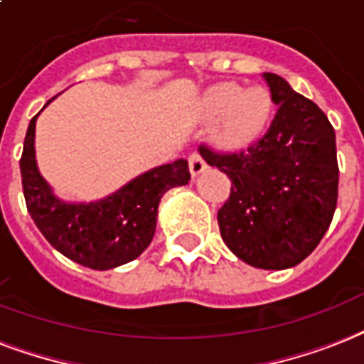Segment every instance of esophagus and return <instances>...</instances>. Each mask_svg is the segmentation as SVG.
<instances>
[{
    "mask_svg": "<svg viewBox=\"0 0 364 364\" xmlns=\"http://www.w3.org/2000/svg\"><path fill=\"white\" fill-rule=\"evenodd\" d=\"M188 163H190V173L191 176H199V174L207 168V163H205V159H203L197 151H193L190 157H188Z\"/></svg>",
    "mask_w": 364,
    "mask_h": 364,
    "instance_id": "1",
    "label": "esophagus"
}]
</instances>
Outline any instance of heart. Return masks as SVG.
<instances>
[{
    "instance_id": "obj_1",
    "label": "heart",
    "mask_w": 364,
    "mask_h": 364,
    "mask_svg": "<svg viewBox=\"0 0 364 364\" xmlns=\"http://www.w3.org/2000/svg\"><path fill=\"white\" fill-rule=\"evenodd\" d=\"M201 112L207 119L220 117L214 142L226 150H237L260 138L272 117L273 102L262 87L243 89L237 83H218L203 95Z\"/></svg>"
}]
</instances>
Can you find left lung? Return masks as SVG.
Segmentation results:
<instances>
[{"instance_id": "left-lung-1", "label": "left lung", "mask_w": 364, "mask_h": 364, "mask_svg": "<svg viewBox=\"0 0 364 364\" xmlns=\"http://www.w3.org/2000/svg\"><path fill=\"white\" fill-rule=\"evenodd\" d=\"M277 108L266 134L247 150L203 159L232 180L218 210L228 249L262 269H287L308 258L331 226L338 201L336 134L331 121L275 74H264Z\"/></svg>"}]
</instances>
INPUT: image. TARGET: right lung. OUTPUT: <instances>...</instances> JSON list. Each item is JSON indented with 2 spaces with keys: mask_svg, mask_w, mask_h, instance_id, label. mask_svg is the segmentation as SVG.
<instances>
[{
  "mask_svg": "<svg viewBox=\"0 0 364 364\" xmlns=\"http://www.w3.org/2000/svg\"><path fill=\"white\" fill-rule=\"evenodd\" d=\"M38 115L28 125L21 157L22 190L33 224L60 255L91 269H112L138 258L154 239L163 193L188 184V161L151 168L100 201H62L38 171Z\"/></svg>",
  "mask_w": 364,
  "mask_h": 364,
  "instance_id": "right-lung-1",
  "label": "right lung"
}]
</instances>
